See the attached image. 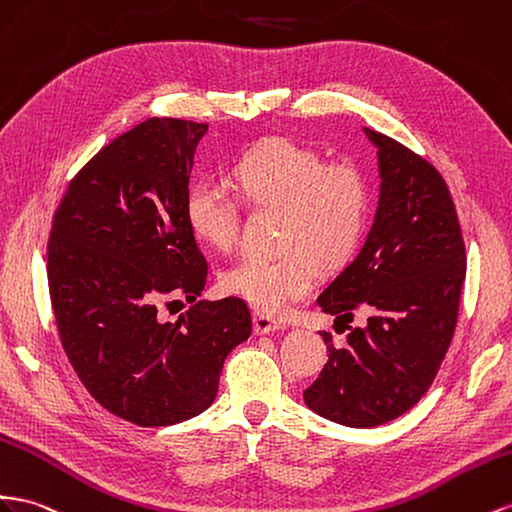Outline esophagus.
<instances>
[{
	"label": "esophagus",
	"instance_id": "esophagus-1",
	"mask_svg": "<svg viewBox=\"0 0 512 512\" xmlns=\"http://www.w3.org/2000/svg\"><path fill=\"white\" fill-rule=\"evenodd\" d=\"M280 329H286L284 321L273 319V316L262 314V312L254 314V331H256V334H273V331H280Z\"/></svg>",
	"mask_w": 512,
	"mask_h": 512
}]
</instances>
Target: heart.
Instances as JSON below:
<instances>
[{
    "mask_svg": "<svg viewBox=\"0 0 512 512\" xmlns=\"http://www.w3.org/2000/svg\"><path fill=\"white\" fill-rule=\"evenodd\" d=\"M232 181L252 209H280V254L245 256L219 275L224 293L241 297L258 312L282 314L316 286V265L347 262L362 241L370 213V185L351 159L325 161L319 150L293 137L256 142L232 165ZM185 217L193 234L219 252L237 243L241 202L213 181L191 183Z\"/></svg>",
    "mask_w": 512,
    "mask_h": 512,
    "instance_id": "b5f03b06",
    "label": "heart"
}]
</instances>
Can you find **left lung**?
I'll return each mask as SVG.
<instances>
[{
  "label": "left lung",
  "mask_w": 512,
  "mask_h": 512,
  "mask_svg": "<svg viewBox=\"0 0 512 512\" xmlns=\"http://www.w3.org/2000/svg\"><path fill=\"white\" fill-rule=\"evenodd\" d=\"M379 148L381 198L366 243L316 299L321 310L368 325L349 327L342 349L323 331L329 359L306 405L344 426L403 416L431 388L459 316L465 243L444 176L392 137L364 129Z\"/></svg>",
  "instance_id": "1"
}]
</instances>
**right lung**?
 <instances>
[{
	"label": "right lung",
	"instance_id": "right-lung-1",
	"mask_svg": "<svg viewBox=\"0 0 512 512\" xmlns=\"http://www.w3.org/2000/svg\"><path fill=\"white\" fill-rule=\"evenodd\" d=\"M209 124L148 118L103 146L68 183L47 243L62 349L90 396L137 426L198 416L228 353L250 338L239 297L196 301L209 278L185 217L193 153ZM192 303L176 324L160 319Z\"/></svg>",
	"mask_w": 512,
	"mask_h": 512
}]
</instances>
